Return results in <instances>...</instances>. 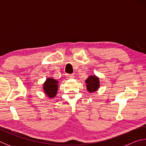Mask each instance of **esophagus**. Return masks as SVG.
I'll return each mask as SVG.
<instances>
[{
  "mask_svg": "<svg viewBox=\"0 0 146 146\" xmlns=\"http://www.w3.org/2000/svg\"><path fill=\"white\" fill-rule=\"evenodd\" d=\"M66 76H67L68 78H75V76L73 74H67L66 75Z\"/></svg>",
  "mask_w": 146,
  "mask_h": 146,
  "instance_id": "34e87169",
  "label": "esophagus"
}]
</instances>
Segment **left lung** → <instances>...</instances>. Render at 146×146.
<instances>
[{
	"label": "left lung",
	"mask_w": 146,
	"mask_h": 146,
	"mask_svg": "<svg viewBox=\"0 0 146 146\" xmlns=\"http://www.w3.org/2000/svg\"><path fill=\"white\" fill-rule=\"evenodd\" d=\"M86 88L89 92H95L100 86L99 78L95 75H91L87 78V80H86Z\"/></svg>",
	"instance_id": "8db88e82"
}]
</instances>
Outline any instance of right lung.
<instances>
[{"label": "right lung", "instance_id": "add662e5", "mask_svg": "<svg viewBox=\"0 0 146 146\" xmlns=\"http://www.w3.org/2000/svg\"><path fill=\"white\" fill-rule=\"evenodd\" d=\"M58 82L57 80L51 78H47L44 82L43 90L49 98H53L56 96L58 90Z\"/></svg>", "mask_w": 146, "mask_h": 146}]
</instances>
